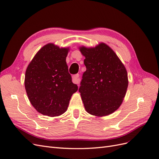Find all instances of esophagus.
Masks as SVG:
<instances>
[{"label":"esophagus","instance_id":"obj_1","mask_svg":"<svg viewBox=\"0 0 159 159\" xmlns=\"http://www.w3.org/2000/svg\"><path fill=\"white\" fill-rule=\"evenodd\" d=\"M72 81H73L74 84H79L80 81V75L79 74H75V75H73V77H72Z\"/></svg>","mask_w":159,"mask_h":159}]
</instances>
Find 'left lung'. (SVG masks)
Masks as SVG:
<instances>
[{
  "label": "left lung",
  "instance_id": "obj_1",
  "mask_svg": "<svg viewBox=\"0 0 159 159\" xmlns=\"http://www.w3.org/2000/svg\"><path fill=\"white\" fill-rule=\"evenodd\" d=\"M85 59L79 92L87 112L95 116L108 115L123 102L128 87L127 72L109 46L101 43L95 48L80 47Z\"/></svg>",
  "mask_w": 159,
  "mask_h": 159
}]
</instances>
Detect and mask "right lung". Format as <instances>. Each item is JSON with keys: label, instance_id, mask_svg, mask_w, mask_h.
<instances>
[{"label": "right lung", "instance_id": "obj_1", "mask_svg": "<svg viewBox=\"0 0 159 159\" xmlns=\"http://www.w3.org/2000/svg\"><path fill=\"white\" fill-rule=\"evenodd\" d=\"M69 48L48 44L38 51L25 74V85L31 104L37 111L58 116L68 109L71 95L78 89L71 81L66 64Z\"/></svg>", "mask_w": 159, "mask_h": 159}]
</instances>
